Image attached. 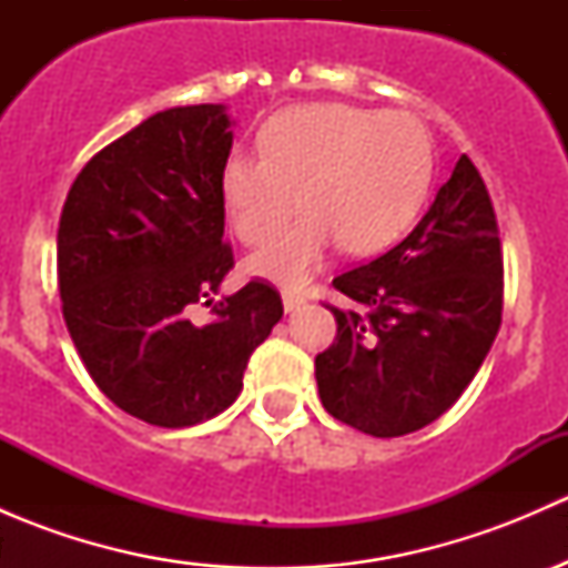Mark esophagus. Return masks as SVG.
Instances as JSON below:
<instances>
[{
    "label": "esophagus",
    "instance_id": "esophagus-1",
    "mask_svg": "<svg viewBox=\"0 0 568 568\" xmlns=\"http://www.w3.org/2000/svg\"><path fill=\"white\" fill-rule=\"evenodd\" d=\"M305 305H307V296L291 294V291H285V294H283L285 313H296V311H302V307H305Z\"/></svg>",
    "mask_w": 568,
    "mask_h": 568
}]
</instances>
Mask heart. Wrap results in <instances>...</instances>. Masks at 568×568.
<instances>
[{
    "label": "heart",
    "instance_id": "obj_1",
    "mask_svg": "<svg viewBox=\"0 0 568 568\" xmlns=\"http://www.w3.org/2000/svg\"><path fill=\"white\" fill-rule=\"evenodd\" d=\"M432 173V136L415 114L307 104L268 120L261 156L225 159L220 200L233 233L257 244L293 213L301 192L306 214L247 261L257 277L296 288L341 242L352 255L390 247L426 200Z\"/></svg>",
    "mask_w": 568,
    "mask_h": 568
}]
</instances>
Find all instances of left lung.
Returning <instances> with one entry per match:
<instances>
[{
  "instance_id": "8db88e82",
  "label": "left lung",
  "mask_w": 568,
  "mask_h": 568,
  "mask_svg": "<svg viewBox=\"0 0 568 568\" xmlns=\"http://www.w3.org/2000/svg\"><path fill=\"white\" fill-rule=\"evenodd\" d=\"M337 335L316 357L324 409L371 434L400 437L459 400L503 316V252L489 192L467 156L456 162L415 231L365 266L332 280Z\"/></svg>"
}]
</instances>
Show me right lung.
Returning <instances> with one entry per match:
<instances>
[{
	"label": "right lung",
	"instance_id": "1",
	"mask_svg": "<svg viewBox=\"0 0 568 568\" xmlns=\"http://www.w3.org/2000/svg\"><path fill=\"white\" fill-rule=\"evenodd\" d=\"M231 125L222 104L156 112L95 153L62 205L57 280L73 346L99 390L151 426L225 412L283 318L263 280L211 300L233 268L220 200ZM203 298L212 318L192 322Z\"/></svg>",
	"mask_w": 568,
	"mask_h": 568
}]
</instances>
